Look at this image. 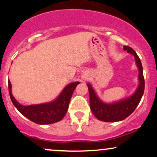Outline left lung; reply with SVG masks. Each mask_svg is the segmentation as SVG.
I'll return each instance as SVG.
<instances>
[{"label":"left lung","instance_id":"left-lung-1","mask_svg":"<svg viewBox=\"0 0 157 157\" xmlns=\"http://www.w3.org/2000/svg\"><path fill=\"white\" fill-rule=\"evenodd\" d=\"M123 49L134 56L136 66L139 69V86L136 91L131 97L113 103H105L99 99L91 84H87L90 96V108L93 114L100 121L118 122L125 120L134 112L143 95L145 80L140 57L134 50L129 46H125Z\"/></svg>","mask_w":157,"mask_h":157}]
</instances>
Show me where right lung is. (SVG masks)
<instances>
[{"mask_svg": "<svg viewBox=\"0 0 157 157\" xmlns=\"http://www.w3.org/2000/svg\"><path fill=\"white\" fill-rule=\"evenodd\" d=\"M10 96L13 105L24 117L40 125H47L59 122L66 115L72 94L80 82H71L52 102L37 105H23L20 104L12 94V85L8 81Z\"/></svg>", "mask_w": 157, "mask_h": 157, "instance_id": "1", "label": "right lung"}]
</instances>
